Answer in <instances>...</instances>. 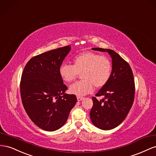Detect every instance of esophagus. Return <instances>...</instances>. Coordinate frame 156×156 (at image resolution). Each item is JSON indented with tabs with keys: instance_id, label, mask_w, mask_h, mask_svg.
Wrapping results in <instances>:
<instances>
[{
	"instance_id": "1",
	"label": "esophagus",
	"mask_w": 156,
	"mask_h": 156,
	"mask_svg": "<svg viewBox=\"0 0 156 156\" xmlns=\"http://www.w3.org/2000/svg\"><path fill=\"white\" fill-rule=\"evenodd\" d=\"M83 97H80V96H78L77 97V100H78V101H82V100H83Z\"/></svg>"
}]
</instances>
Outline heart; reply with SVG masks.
I'll return each mask as SVG.
<instances>
[{
    "instance_id": "b5f03b06",
    "label": "heart",
    "mask_w": 156,
    "mask_h": 156,
    "mask_svg": "<svg viewBox=\"0 0 156 156\" xmlns=\"http://www.w3.org/2000/svg\"><path fill=\"white\" fill-rule=\"evenodd\" d=\"M112 70L110 59L105 55L86 51L74 55L72 65L63 63L59 68L61 78L69 83L80 74L81 80L73 83L69 91L73 94L83 96L93 91V86L101 88L109 81Z\"/></svg>"
}]
</instances>
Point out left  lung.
Returning <instances> with one entry per match:
<instances>
[{
	"label": "left lung",
	"instance_id": "obj_1",
	"mask_svg": "<svg viewBox=\"0 0 156 156\" xmlns=\"http://www.w3.org/2000/svg\"><path fill=\"white\" fill-rule=\"evenodd\" d=\"M107 51L112 60V70L109 81L92 97L90 111L91 122L97 127L110 130L121 123L131 108L135 98V85L130 65L116 52L109 49L92 48ZM103 96L99 101L97 96Z\"/></svg>",
	"mask_w": 156,
	"mask_h": 156
}]
</instances>
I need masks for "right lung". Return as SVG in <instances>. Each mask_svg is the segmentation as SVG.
I'll use <instances>...</instances> for the list:
<instances>
[{
    "label": "right lung",
    "instance_id": "add662e5",
    "mask_svg": "<svg viewBox=\"0 0 156 156\" xmlns=\"http://www.w3.org/2000/svg\"><path fill=\"white\" fill-rule=\"evenodd\" d=\"M70 50L68 45L34 56L22 73V103L32 122L43 130L61 128L77 102L75 95L65 93L67 87L59 74V66Z\"/></svg>",
    "mask_w": 156,
    "mask_h": 156
}]
</instances>
